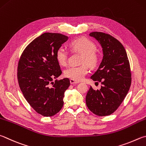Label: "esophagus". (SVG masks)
<instances>
[{"label": "esophagus", "instance_id": "obj_1", "mask_svg": "<svg viewBox=\"0 0 146 146\" xmlns=\"http://www.w3.org/2000/svg\"><path fill=\"white\" fill-rule=\"evenodd\" d=\"M70 83H71V84H78V82L75 81V80H72V79H71V80H70Z\"/></svg>", "mask_w": 146, "mask_h": 146}]
</instances>
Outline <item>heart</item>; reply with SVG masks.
<instances>
[{
	"instance_id": "1",
	"label": "heart",
	"mask_w": 146,
	"mask_h": 146,
	"mask_svg": "<svg viewBox=\"0 0 146 146\" xmlns=\"http://www.w3.org/2000/svg\"><path fill=\"white\" fill-rule=\"evenodd\" d=\"M70 46L73 50L82 54L80 66H71L64 70V76L75 81H80L89 71L88 65L95 68L100 62V56L95 52L96 46L91 40L86 38L76 39L71 42ZM55 57L60 65L66 66L68 63V52L60 47L57 50Z\"/></svg>"
}]
</instances>
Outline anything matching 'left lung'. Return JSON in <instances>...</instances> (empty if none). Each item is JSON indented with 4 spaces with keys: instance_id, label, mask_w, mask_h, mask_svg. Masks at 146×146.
I'll use <instances>...</instances> for the list:
<instances>
[{
    "instance_id": "8db88e82",
    "label": "left lung",
    "mask_w": 146,
    "mask_h": 146,
    "mask_svg": "<svg viewBox=\"0 0 146 146\" xmlns=\"http://www.w3.org/2000/svg\"><path fill=\"white\" fill-rule=\"evenodd\" d=\"M89 36L96 39L103 48L102 61L91 77L102 86L100 90L91 86L86 95V105L94 114L109 115L128 94L131 83L130 65L125 48L117 39L101 32H92Z\"/></svg>"
}]
</instances>
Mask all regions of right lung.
Here are the masks:
<instances>
[{
    "instance_id": "add662e5",
    "label": "right lung",
    "mask_w": 146,
    "mask_h": 146,
    "mask_svg": "<svg viewBox=\"0 0 146 146\" xmlns=\"http://www.w3.org/2000/svg\"><path fill=\"white\" fill-rule=\"evenodd\" d=\"M58 33L41 34L29 43L18 61V84L25 100L37 113L45 117L56 114L64 105L69 78L55 79L62 71L55 57L57 50L68 40Z\"/></svg>"
}]
</instances>
